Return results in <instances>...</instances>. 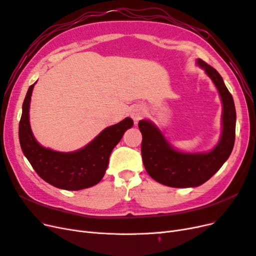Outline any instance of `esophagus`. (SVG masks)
Returning <instances> with one entry per match:
<instances>
[{
  "label": "esophagus",
  "instance_id": "obj_1",
  "mask_svg": "<svg viewBox=\"0 0 256 256\" xmlns=\"http://www.w3.org/2000/svg\"><path fill=\"white\" fill-rule=\"evenodd\" d=\"M144 115V110L142 109L141 106H134L132 109H131V112H130V116L132 118V120L138 122V120H140L142 118V116Z\"/></svg>",
  "mask_w": 256,
  "mask_h": 256
}]
</instances>
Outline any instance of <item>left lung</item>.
<instances>
[{
    "label": "left lung",
    "instance_id": "1",
    "mask_svg": "<svg viewBox=\"0 0 256 256\" xmlns=\"http://www.w3.org/2000/svg\"><path fill=\"white\" fill-rule=\"evenodd\" d=\"M218 90L223 106L219 143L208 152H182L174 150L161 131L150 120L138 122L142 134L141 152L146 172L154 180L173 188L198 187L216 173L228 160L235 143L236 110L233 97L214 67L196 60Z\"/></svg>",
    "mask_w": 256,
    "mask_h": 256
}]
</instances>
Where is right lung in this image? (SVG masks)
Listing matches in <instances>:
<instances>
[{
  "mask_svg": "<svg viewBox=\"0 0 256 256\" xmlns=\"http://www.w3.org/2000/svg\"><path fill=\"white\" fill-rule=\"evenodd\" d=\"M34 84L28 90L22 104L19 122V141L23 154L35 172L44 182L64 190H81L97 184L106 173L110 154L125 131L134 126L126 118L102 130L83 148L72 152H60L42 147L36 141L30 126V102Z\"/></svg>",
  "mask_w": 256,
  "mask_h": 256,
  "instance_id": "1",
  "label": "right lung"
}]
</instances>
